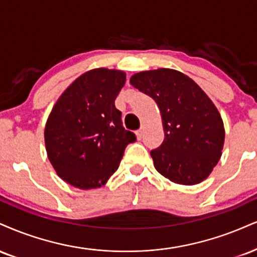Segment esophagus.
<instances>
[{"label":"esophagus","mask_w":257,"mask_h":257,"mask_svg":"<svg viewBox=\"0 0 257 257\" xmlns=\"http://www.w3.org/2000/svg\"><path fill=\"white\" fill-rule=\"evenodd\" d=\"M137 138H138V140H141V139H142V131H141V129H139V131L137 132Z\"/></svg>","instance_id":"obj_1"}]
</instances>
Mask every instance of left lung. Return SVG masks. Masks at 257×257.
Masks as SVG:
<instances>
[{
  "label": "left lung",
  "instance_id": "obj_1",
  "mask_svg": "<svg viewBox=\"0 0 257 257\" xmlns=\"http://www.w3.org/2000/svg\"><path fill=\"white\" fill-rule=\"evenodd\" d=\"M131 83L150 95L162 113L164 139L151 151L154 168L174 183L193 185L208 177L221 157V116L195 81L168 68L140 72Z\"/></svg>",
  "mask_w": 257,
  "mask_h": 257
}]
</instances>
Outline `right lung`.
Instances as JSON below:
<instances>
[{"mask_svg": "<svg viewBox=\"0 0 257 257\" xmlns=\"http://www.w3.org/2000/svg\"><path fill=\"white\" fill-rule=\"evenodd\" d=\"M124 82L122 70L92 69L52 107L44 132L46 153L57 175L75 188L104 185L118 169L125 147L137 140L115 106Z\"/></svg>", "mask_w": 257, "mask_h": 257, "instance_id": "right-lung-1", "label": "right lung"}]
</instances>
